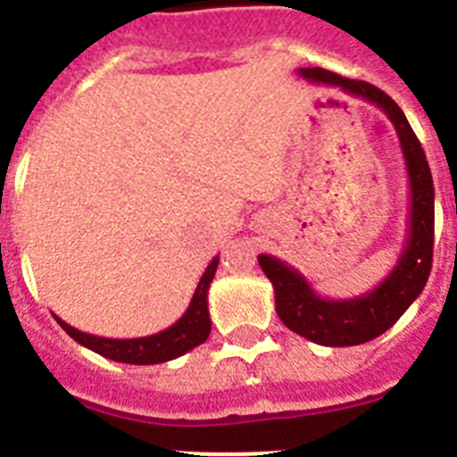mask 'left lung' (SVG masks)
Segmentation results:
<instances>
[{"mask_svg": "<svg viewBox=\"0 0 457 457\" xmlns=\"http://www.w3.org/2000/svg\"><path fill=\"white\" fill-rule=\"evenodd\" d=\"M297 72L309 82L341 87L350 96L378 104L394 123L410 176V220H407L405 247L386 278H382L369 293L357 295L353 300H325L288 263L268 253L258 256V265L263 268L265 277L274 286L277 316L290 332L329 348L359 345L373 341L394 327V322L410 309L411 302L417 300L426 286L428 274L433 268L435 242L433 176L421 141L407 123L403 109L385 91L361 79L341 78L325 68H300Z\"/></svg>", "mask_w": 457, "mask_h": 457, "instance_id": "obj_1", "label": "left lung"}]
</instances>
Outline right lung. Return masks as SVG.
<instances>
[{"mask_svg": "<svg viewBox=\"0 0 457 457\" xmlns=\"http://www.w3.org/2000/svg\"><path fill=\"white\" fill-rule=\"evenodd\" d=\"M217 263L220 256L210 261L205 268L204 277H201L199 286L194 290L192 302H189L187 311L183 313L180 320L173 322L171 327L162 329V332L151 334V337L141 338H104L96 337V334L79 332L62 318L54 316L56 322L63 327V332L71 338L84 345V348L93 350V353L103 354V357L112 359V361H120V364H162V361H171V359L180 357V354L189 353L192 348L201 345L210 334V311H208V288L212 284V277L217 272Z\"/></svg>", "mask_w": 457, "mask_h": 457, "instance_id": "obj_1", "label": "right lung"}]
</instances>
